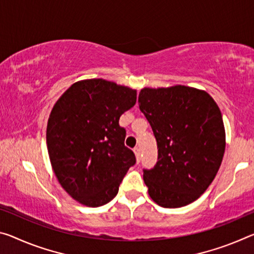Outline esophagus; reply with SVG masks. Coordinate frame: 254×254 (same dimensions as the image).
<instances>
[{
  "mask_svg": "<svg viewBox=\"0 0 254 254\" xmlns=\"http://www.w3.org/2000/svg\"><path fill=\"white\" fill-rule=\"evenodd\" d=\"M133 151H134V154H135L136 159H138V162H140V159H141V149H140L139 147H135L133 149Z\"/></svg>",
  "mask_w": 254,
  "mask_h": 254,
  "instance_id": "34e87169",
  "label": "esophagus"
}]
</instances>
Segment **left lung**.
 <instances>
[{
	"label": "left lung",
	"mask_w": 254,
	"mask_h": 254,
	"mask_svg": "<svg viewBox=\"0 0 254 254\" xmlns=\"http://www.w3.org/2000/svg\"><path fill=\"white\" fill-rule=\"evenodd\" d=\"M138 103L158 149L155 166L143 168L149 195L164 208L187 206L207 190L223 160L219 107L206 91L185 86L144 88Z\"/></svg>",
	"instance_id": "left-lung-1"
}]
</instances>
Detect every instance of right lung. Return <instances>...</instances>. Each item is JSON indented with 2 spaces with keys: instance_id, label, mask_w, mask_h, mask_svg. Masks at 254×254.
Listing matches in <instances>:
<instances>
[{
  "instance_id": "obj_1",
  "label": "right lung",
  "mask_w": 254,
  "mask_h": 254,
  "mask_svg": "<svg viewBox=\"0 0 254 254\" xmlns=\"http://www.w3.org/2000/svg\"><path fill=\"white\" fill-rule=\"evenodd\" d=\"M135 100L131 88L90 79L72 84L52 110L46 131L52 167L64 190L82 204L110 202L135 164L119 124Z\"/></svg>"
}]
</instances>
